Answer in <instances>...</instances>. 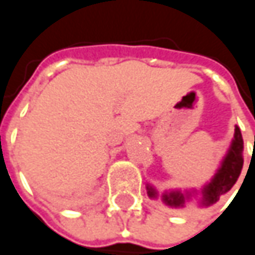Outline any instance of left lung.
<instances>
[{"instance_id": "8db88e82", "label": "left lung", "mask_w": 255, "mask_h": 255, "mask_svg": "<svg viewBox=\"0 0 255 255\" xmlns=\"http://www.w3.org/2000/svg\"><path fill=\"white\" fill-rule=\"evenodd\" d=\"M242 153H244V140H242L241 129L236 126L229 149H228L226 155L223 156L222 164L217 168L213 178L207 184H204V187L201 190L192 189V190L181 192L178 189H174V190L164 192L161 195L162 202L171 208H183L187 201H192V198H198L196 201H198L199 207L208 208V207L214 205L225 193L229 192L239 177V174L242 171V165H244ZM146 189H147L149 198H152V199L158 198V190L153 186L147 184Z\"/></svg>"}]
</instances>
